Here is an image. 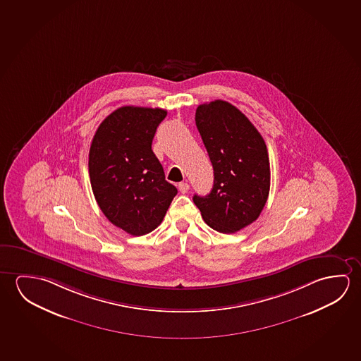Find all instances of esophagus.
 Masks as SVG:
<instances>
[{
    "instance_id": "obj_1",
    "label": "esophagus",
    "mask_w": 361,
    "mask_h": 361,
    "mask_svg": "<svg viewBox=\"0 0 361 361\" xmlns=\"http://www.w3.org/2000/svg\"><path fill=\"white\" fill-rule=\"evenodd\" d=\"M178 188L180 190V193H187L189 190V184L188 183H179L178 184Z\"/></svg>"
}]
</instances>
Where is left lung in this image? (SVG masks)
<instances>
[{
	"instance_id": "obj_1",
	"label": "left lung",
	"mask_w": 361,
	"mask_h": 361,
	"mask_svg": "<svg viewBox=\"0 0 361 361\" xmlns=\"http://www.w3.org/2000/svg\"><path fill=\"white\" fill-rule=\"evenodd\" d=\"M195 126L214 173L209 195L193 202L211 228L235 233L255 222L269 193V161L264 137L232 104L214 100L195 110Z\"/></svg>"
}]
</instances>
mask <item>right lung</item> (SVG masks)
<instances>
[{
	"label": "right lung",
	"mask_w": 361,
	"mask_h": 361,
	"mask_svg": "<svg viewBox=\"0 0 361 361\" xmlns=\"http://www.w3.org/2000/svg\"><path fill=\"white\" fill-rule=\"evenodd\" d=\"M166 110L121 106L97 128L89 152L92 193L105 217L132 235L161 224L177 188L152 150Z\"/></svg>",
	"instance_id": "add662e5"
}]
</instances>
